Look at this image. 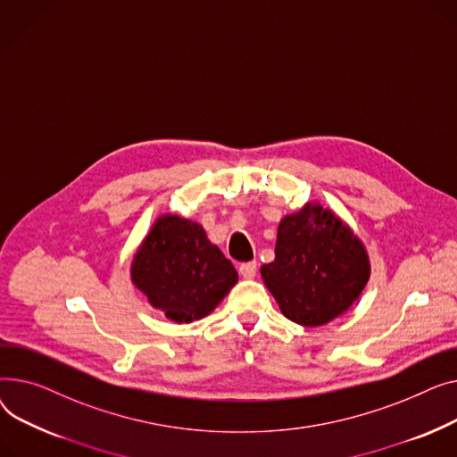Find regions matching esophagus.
<instances>
[{"label": "esophagus", "instance_id": "34e87169", "mask_svg": "<svg viewBox=\"0 0 457 457\" xmlns=\"http://www.w3.org/2000/svg\"><path fill=\"white\" fill-rule=\"evenodd\" d=\"M256 271H258V263L253 260V262H245L239 265V275L244 278H254L256 277Z\"/></svg>", "mask_w": 457, "mask_h": 457}]
</instances>
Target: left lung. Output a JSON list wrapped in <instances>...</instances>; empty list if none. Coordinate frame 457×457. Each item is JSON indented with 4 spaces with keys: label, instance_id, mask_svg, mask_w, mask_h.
Here are the masks:
<instances>
[{
    "label": "left lung",
    "instance_id": "left-lung-1",
    "mask_svg": "<svg viewBox=\"0 0 457 457\" xmlns=\"http://www.w3.org/2000/svg\"><path fill=\"white\" fill-rule=\"evenodd\" d=\"M260 273L289 320L320 327L358 301L370 263L348 225L319 203H306L280 221L275 260Z\"/></svg>",
    "mask_w": 457,
    "mask_h": 457
}]
</instances>
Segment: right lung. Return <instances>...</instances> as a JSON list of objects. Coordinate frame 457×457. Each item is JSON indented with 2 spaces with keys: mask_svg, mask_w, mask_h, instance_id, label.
Returning a JSON list of instances; mask_svg holds the SVG:
<instances>
[{
  "mask_svg": "<svg viewBox=\"0 0 457 457\" xmlns=\"http://www.w3.org/2000/svg\"><path fill=\"white\" fill-rule=\"evenodd\" d=\"M130 280L168 319L192 323L216 310L237 273L199 223L164 213L134 254Z\"/></svg>",
  "mask_w": 457,
  "mask_h": 457,
  "instance_id": "obj_1",
  "label": "right lung"
}]
</instances>
